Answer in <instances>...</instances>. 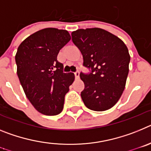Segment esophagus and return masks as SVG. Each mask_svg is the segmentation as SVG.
I'll list each match as a JSON object with an SVG mask.
<instances>
[{"label":"esophagus","instance_id":"1","mask_svg":"<svg viewBox=\"0 0 151 151\" xmlns=\"http://www.w3.org/2000/svg\"><path fill=\"white\" fill-rule=\"evenodd\" d=\"M79 74L80 73L78 70H77V71L75 73V76H76V79H78V78H79Z\"/></svg>","mask_w":151,"mask_h":151}]
</instances>
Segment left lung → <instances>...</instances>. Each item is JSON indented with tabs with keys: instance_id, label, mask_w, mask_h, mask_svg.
<instances>
[{
	"instance_id": "8db88e82",
	"label": "left lung",
	"mask_w": 151,
	"mask_h": 151,
	"mask_svg": "<svg viewBox=\"0 0 151 151\" xmlns=\"http://www.w3.org/2000/svg\"><path fill=\"white\" fill-rule=\"evenodd\" d=\"M72 40L83 56V66L90 69L81 73L85 88L81 92L84 104L94 111L113 107L125 89L130 55L123 41L99 28L78 29Z\"/></svg>"
}]
</instances>
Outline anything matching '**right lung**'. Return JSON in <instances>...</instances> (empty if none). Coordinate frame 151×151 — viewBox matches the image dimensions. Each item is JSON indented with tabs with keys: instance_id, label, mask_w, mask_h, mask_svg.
<instances>
[{
	"instance_id": "add662e5",
	"label": "right lung",
	"mask_w": 151,
	"mask_h": 151,
	"mask_svg": "<svg viewBox=\"0 0 151 151\" xmlns=\"http://www.w3.org/2000/svg\"><path fill=\"white\" fill-rule=\"evenodd\" d=\"M71 39L66 30L47 28L31 35L17 49V76L26 97L39 113L55 116L63 109L64 97L75 79L63 73L57 60L63 47Z\"/></svg>"
}]
</instances>
